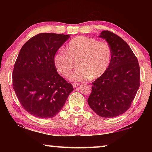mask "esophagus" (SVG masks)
Returning <instances> with one entry per match:
<instances>
[{
	"instance_id": "34e87169",
	"label": "esophagus",
	"mask_w": 152,
	"mask_h": 152,
	"mask_svg": "<svg viewBox=\"0 0 152 152\" xmlns=\"http://www.w3.org/2000/svg\"><path fill=\"white\" fill-rule=\"evenodd\" d=\"M72 86H73V87H74V88H76V87L79 86V84L78 83H73Z\"/></svg>"
}]
</instances>
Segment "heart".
Segmentation results:
<instances>
[{"mask_svg":"<svg viewBox=\"0 0 152 152\" xmlns=\"http://www.w3.org/2000/svg\"><path fill=\"white\" fill-rule=\"evenodd\" d=\"M112 51L109 44L94 38L78 36L72 39L65 51L59 50L53 58L58 72L68 77L77 61L78 70L70 76L73 81L96 79L105 73L111 61Z\"/></svg>","mask_w":152,"mask_h":152,"instance_id":"heart-1","label":"heart"}]
</instances>
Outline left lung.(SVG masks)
<instances>
[{
	"instance_id": "1",
	"label": "left lung",
	"mask_w": 152,
	"mask_h": 152,
	"mask_svg": "<svg viewBox=\"0 0 152 152\" xmlns=\"http://www.w3.org/2000/svg\"><path fill=\"white\" fill-rule=\"evenodd\" d=\"M99 37L111 49V61L103 75L92 82L88 103L99 116L113 118L131 107L140 85V65L132 49L119 36L102 31Z\"/></svg>"
}]
</instances>
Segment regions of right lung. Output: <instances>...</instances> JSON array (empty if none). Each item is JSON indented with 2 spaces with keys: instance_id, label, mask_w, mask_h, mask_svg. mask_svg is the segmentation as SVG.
I'll return each instance as SVG.
<instances>
[{
  "instance_id": "add662e5",
  "label": "right lung",
  "mask_w": 152,
  "mask_h": 152,
  "mask_svg": "<svg viewBox=\"0 0 152 152\" xmlns=\"http://www.w3.org/2000/svg\"><path fill=\"white\" fill-rule=\"evenodd\" d=\"M69 35L39 33L21 48L12 72V86L22 107L33 116L49 119L62 109L73 86L59 75L53 58Z\"/></svg>"
}]
</instances>
